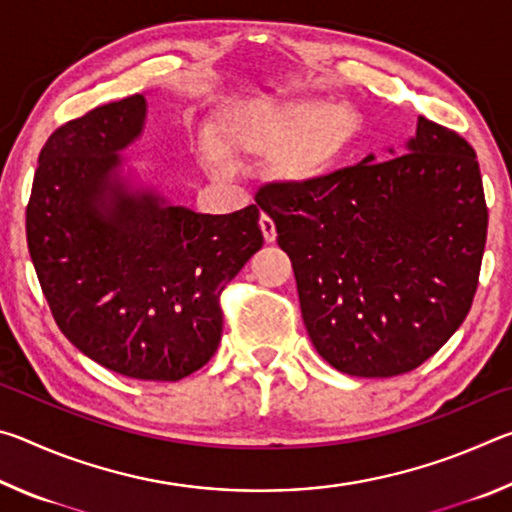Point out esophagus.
I'll return each instance as SVG.
<instances>
[{
    "label": "esophagus",
    "mask_w": 512,
    "mask_h": 512,
    "mask_svg": "<svg viewBox=\"0 0 512 512\" xmlns=\"http://www.w3.org/2000/svg\"><path fill=\"white\" fill-rule=\"evenodd\" d=\"M259 225H262V232H264L266 244H273L275 237H277V232H275V223H273L271 216H268V214L259 216Z\"/></svg>",
    "instance_id": "34e87169"
}]
</instances>
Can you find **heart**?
<instances>
[{"label": "heart", "instance_id": "b5f03b06", "mask_svg": "<svg viewBox=\"0 0 512 512\" xmlns=\"http://www.w3.org/2000/svg\"><path fill=\"white\" fill-rule=\"evenodd\" d=\"M345 140V112L307 99H257L230 121L232 149L248 155L284 151V171L291 178H311L323 171Z\"/></svg>", "mask_w": 512, "mask_h": 512}]
</instances>
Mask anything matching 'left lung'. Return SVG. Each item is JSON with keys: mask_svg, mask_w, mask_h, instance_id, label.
<instances>
[{"mask_svg": "<svg viewBox=\"0 0 512 512\" xmlns=\"http://www.w3.org/2000/svg\"><path fill=\"white\" fill-rule=\"evenodd\" d=\"M257 203L291 259L311 343L345 375L418 368L472 307L488 207L474 149L445 126L418 117L404 155L268 183Z\"/></svg>", "mask_w": 512, "mask_h": 512, "instance_id": "1", "label": "left lung"}]
</instances>
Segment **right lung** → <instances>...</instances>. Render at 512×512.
I'll list each match as a JSON object with an SVG mask.
<instances>
[{
  "mask_svg": "<svg viewBox=\"0 0 512 512\" xmlns=\"http://www.w3.org/2000/svg\"><path fill=\"white\" fill-rule=\"evenodd\" d=\"M133 94L67 121L42 146L27 241L69 343L124 377L178 381L219 348L221 291L264 244L259 207L198 214L133 187L124 155L144 131Z\"/></svg>",
  "mask_w": 512,
  "mask_h": 512,
  "instance_id": "right-lung-1",
  "label": "right lung"
}]
</instances>
